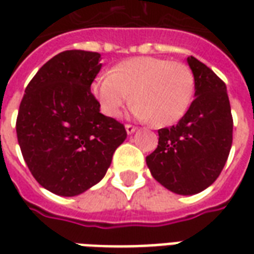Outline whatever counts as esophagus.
Returning <instances> with one entry per match:
<instances>
[{"label":"esophagus","instance_id":"1","mask_svg":"<svg viewBox=\"0 0 254 254\" xmlns=\"http://www.w3.org/2000/svg\"><path fill=\"white\" fill-rule=\"evenodd\" d=\"M125 129H127V134H132V133L136 132L137 127H134V125H130V124H127V125H125Z\"/></svg>","mask_w":254,"mask_h":254}]
</instances>
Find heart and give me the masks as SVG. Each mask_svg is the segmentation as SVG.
Wrapping results in <instances>:
<instances>
[{"mask_svg":"<svg viewBox=\"0 0 254 254\" xmlns=\"http://www.w3.org/2000/svg\"><path fill=\"white\" fill-rule=\"evenodd\" d=\"M92 94L102 113L110 118L120 116L133 96L134 116L167 127L189 110L194 74L187 64L158 57L129 58L111 73L100 74L92 84Z\"/></svg>","mask_w":254,"mask_h":254,"instance_id":"obj_1","label":"heart"}]
</instances>
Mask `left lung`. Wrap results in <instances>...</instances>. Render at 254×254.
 Masks as SVG:
<instances>
[{
	"mask_svg": "<svg viewBox=\"0 0 254 254\" xmlns=\"http://www.w3.org/2000/svg\"><path fill=\"white\" fill-rule=\"evenodd\" d=\"M188 64L196 98L177 125L158 130V147L145 159L155 180L177 194H196L212 185L233 143L226 84L197 58L188 57Z\"/></svg>",
	"mask_w": 254,
	"mask_h": 254,
	"instance_id": "obj_1",
	"label": "left lung"
}]
</instances>
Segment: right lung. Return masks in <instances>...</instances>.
I'll return each mask as SVG.
<instances>
[{
  "mask_svg": "<svg viewBox=\"0 0 254 254\" xmlns=\"http://www.w3.org/2000/svg\"><path fill=\"white\" fill-rule=\"evenodd\" d=\"M100 54L66 50L38 70L20 103L16 133L31 174L58 196H77L105 177L127 138L91 92Z\"/></svg>",
  "mask_w": 254,
  "mask_h": 254,
  "instance_id": "1",
  "label": "right lung"
}]
</instances>
